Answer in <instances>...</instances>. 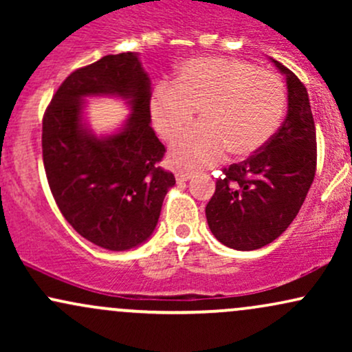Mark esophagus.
Masks as SVG:
<instances>
[{"label":"esophagus","instance_id":"obj_1","mask_svg":"<svg viewBox=\"0 0 352 352\" xmlns=\"http://www.w3.org/2000/svg\"><path fill=\"white\" fill-rule=\"evenodd\" d=\"M175 179L179 184H182V182H188L190 179H192V173H187V172H179L175 175Z\"/></svg>","mask_w":352,"mask_h":352}]
</instances>
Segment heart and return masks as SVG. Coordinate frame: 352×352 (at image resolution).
I'll return each instance as SVG.
<instances>
[{
	"instance_id": "obj_1",
	"label": "heart",
	"mask_w": 352,
	"mask_h": 352,
	"mask_svg": "<svg viewBox=\"0 0 352 352\" xmlns=\"http://www.w3.org/2000/svg\"><path fill=\"white\" fill-rule=\"evenodd\" d=\"M151 119L164 140L180 135L168 162L182 170H201L223 160L227 152L246 159L268 144L286 111V91L276 74L223 56L190 59L177 69L172 84L151 94Z\"/></svg>"
}]
</instances>
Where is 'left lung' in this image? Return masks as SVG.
Returning a JSON list of instances; mask_svg holds the SVG:
<instances>
[{"label": "left lung", "mask_w": 352, "mask_h": 352, "mask_svg": "<svg viewBox=\"0 0 352 352\" xmlns=\"http://www.w3.org/2000/svg\"><path fill=\"white\" fill-rule=\"evenodd\" d=\"M270 60L286 78L285 122L261 151L225 168L205 208L213 236L240 252L272 243L292 225L316 172V129L308 91L288 67Z\"/></svg>", "instance_id": "8db88e82"}]
</instances>
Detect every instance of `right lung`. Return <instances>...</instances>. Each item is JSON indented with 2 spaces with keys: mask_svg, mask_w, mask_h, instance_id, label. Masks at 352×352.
I'll return each mask as SVG.
<instances>
[{
  "mask_svg": "<svg viewBox=\"0 0 352 352\" xmlns=\"http://www.w3.org/2000/svg\"><path fill=\"white\" fill-rule=\"evenodd\" d=\"M89 97L124 100L131 114L111 135L87 122ZM151 79L137 52L109 54L60 84L43 119V162L56 204L80 236L125 252L145 243L175 177L157 164L165 147L151 127Z\"/></svg>",
  "mask_w": 352,
  "mask_h": 352,
  "instance_id": "add662e5",
  "label": "right lung"
}]
</instances>
